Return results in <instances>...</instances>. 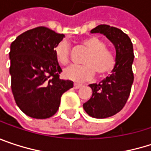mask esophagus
<instances>
[{"label": "esophagus", "instance_id": "1", "mask_svg": "<svg viewBox=\"0 0 151 151\" xmlns=\"http://www.w3.org/2000/svg\"><path fill=\"white\" fill-rule=\"evenodd\" d=\"M82 86V85L81 84H78V83H74V85H73V87L75 88V89H78L79 87H81Z\"/></svg>", "mask_w": 151, "mask_h": 151}]
</instances>
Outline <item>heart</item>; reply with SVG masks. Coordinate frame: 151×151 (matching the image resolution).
Segmentation results:
<instances>
[{
  "label": "heart",
  "instance_id": "heart-1",
  "mask_svg": "<svg viewBox=\"0 0 151 151\" xmlns=\"http://www.w3.org/2000/svg\"><path fill=\"white\" fill-rule=\"evenodd\" d=\"M90 52L84 60L83 65H72L66 68L64 76L73 81H85L92 78L95 72L99 76L110 73L114 69L117 58L113 51L106 49L105 42L96 36L85 38L82 42ZM71 46L67 40H62L54 48L56 59L61 65H67L70 61Z\"/></svg>",
  "mask_w": 151,
  "mask_h": 151
}]
</instances>
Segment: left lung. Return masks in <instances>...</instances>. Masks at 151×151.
Returning <instances> with one entry per match:
<instances>
[{"mask_svg":"<svg viewBox=\"0 0 151 151\" xmlns=\"http://www.w3.org/2000/svg\"><path fill=\"white\" fill-rule=\"evenodd\" d=\"M91 33H101L114 45L117 63L112 74L100 83L91 84L92 97L83 104L85 111L94 118H107L119 113L128 101L134 82L132 64L133 45L127 34L120 29L101 24Z\"/></svg>","mask_w":151,"mask_h":151,"instance_id":"8db88e82","label":"left lung"}]
</instances>
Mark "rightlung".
<instances>
[{
	"label": "right lung",
	"mask_w": 151,
	"mask_h": 151,
	"mask_svg": "<svg viewBox=\"0 0 151 151\" xmlns=\"http://www.w3.org/2000/svg\"><path fill=\"white\" fill-rule=\"evenodd\" d=\"M64 37V34L39 26L23 32L11 44L12 93L19 108L32 118L54 115L62 94L73 87V81L59 78L62 69L54 53Z\"/></svg>",
	"instance_id": "add662e5"
}]
</instances>
